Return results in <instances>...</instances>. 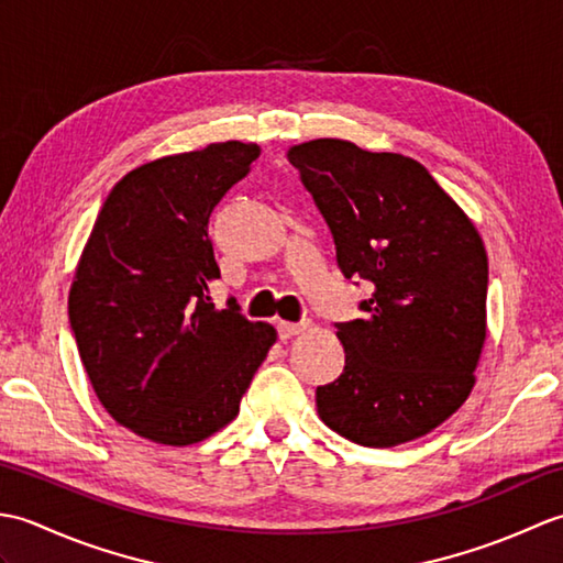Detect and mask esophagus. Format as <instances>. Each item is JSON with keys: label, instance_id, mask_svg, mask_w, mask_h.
Instances as JSON below:
<instances>
[{"label": "esophagus", "instance_id": "1", "mask_svg": "<svg viewBox=\"0 0 563 563\" xmlns=\"http://www.w3.org/2000/svg\"><path fill=\"white\" fill-rule=\"evenodd\" d=\"M305 331V324H292V321H278V333H280V339L285 341V339H292V336H297V333H302Z\"/></svg>", "mask_w": 563, "mask_h": 563}]
</instances>
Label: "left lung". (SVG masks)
I'll use <instances>...</instances> for the list:
<instances>
[{
	"label": "left lung",
	"mask_w": 563,
	"mask_h": 563,
	"mask_svg": "<svg viewBox=\"0 0 563 563\" xmlns=\"http://www.w3.org/2000/svg\"><path fill=\"white\" fill-rule=\"evenodd\" d=\"M288 159L324 214L345 278L375 285L341 321L343 373L317 387L331 430L365 448L421 438L460 409L486 341L488 258L479 232L423 164L349 140H309Z\"/></svg>",
	"instance_id": "1"
}]
</instances>
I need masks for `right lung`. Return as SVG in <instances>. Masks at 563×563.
<instances>
[{"instance_id": "1", "label": "right lung", "mask_w": 563, "mask_h": 563, "mask_svg": "<svg viewBox=\"0 0 563 563\" xmlns=\"http://www.w3.org/2000/svg\"><path fill=\"white\" fill-rule=\"evenodd\" d=\"M261 147L214 142L125 174L69 288V327L103 409L159 445H194L239 413L275 329L210 302L208 222Z\"/></svg>"}]
</instances>
